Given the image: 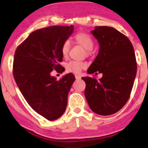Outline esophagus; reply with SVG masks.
Here are the masks:
<instances>
[{
	"instance_id": "1",
	"label": "esophagus",
	"mask_w": 148,
	"mask_h": 148,
	"mask_svg": "<svg viewBox=\"0 0 148 148\" xmlns=\"http://www.w3.org/2000/svg\"><path fill=\"white\" fill-rule=\"evenodd\" d=\"M75 78L76 80H80L81 79V76H79V75H76V74H75Z\"/></svg>"
}]
</instances>
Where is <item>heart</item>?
<instances>
[{
    "label": "heart",
    "mask_w": 148,
    "mask_h": 148,
    "mask_svg": "<svg viewBox=\"0 0 148 148\" xmlns=\"http://www.w3.org/2000/svg\"><path fill=\"white\" fill-rule=\"evenodd\" d=\"M73 40L77 45H79L87 51H91L94 47V42L90 35L84 33H78L73 37ZM70 50V43L69 41H64L61 47V53L64 58H67ZM86 67V63L79 61H71L66 64V68L69 72L74 73H79L83 69Z\"/></svg>",
    "instance_id": "b5f03b06"
}]
</instances>
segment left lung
<instances>
[{"label": "left lung", "instance_id": "1", "mask_svg": "<svg viewBox=\"0 0 148 148\" xmlns=\"http://www.w3.org/2000/svg\"><path fill=\"white\" fill-rule=\"evenodd\" d=\"M91 33L99 45L98 55L88 74H102L99 80L85 76V96L90 108L101 115L120 111L130 98L136 75L137 64L132 42L108 26H97Z\"/></svg>", "mask_w": 148, "mask_h": 148}]
</instances>
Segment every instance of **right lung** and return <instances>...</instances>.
I'll list each match as a JSON object with an SVG mask.
<instances>
[{"label": "right lung", "mask_w": 148, "mask_h": 148, "mask_svg": "<svg viewBox=\"0 0 148 148\" xmlns=\"http://www.w3.org/2000/svg\"><path fill=\"white\" fill-rule=\"evenodd\" d=\"M74 31V25H53L35 30L16 49L13 75L30 107L48 120L65 111L67 97L75 77L72 73L57 79L51 72L63 67L61 47Z\"/></svg>", "instance_id": "1"}]
</instances>
